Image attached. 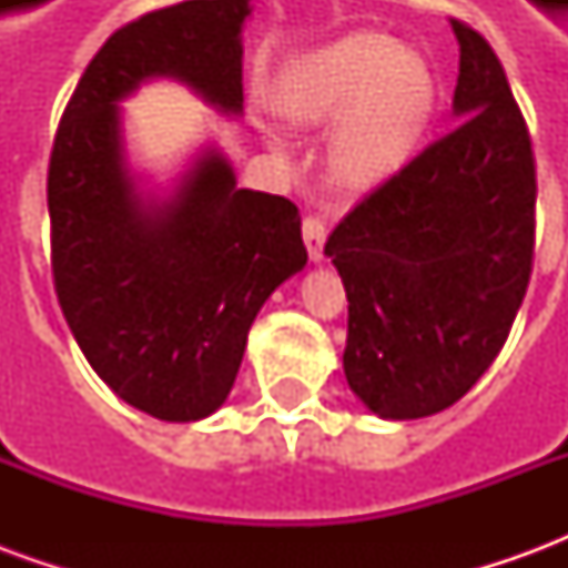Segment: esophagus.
<instances>
[{
    "label": "esophagus",
    "instance_id": "obj_1",
    "mask_svg": "<svg viewBox=\"0 0 568 568\" xmlns=\"http://www.w3.org/2000/svg\"><path fill=\"white\" fill-rule=\"evenodd\" d=\"M304 243H307V252L313 261H322V246H325V234H328V224L322 219L320 212H310L304 215Z\"/></svg>",
    "mask_w": 568,
    "mask_h": 568
}]
</instances>
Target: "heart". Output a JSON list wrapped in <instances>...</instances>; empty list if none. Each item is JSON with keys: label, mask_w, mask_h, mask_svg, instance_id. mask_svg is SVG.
Returning a JSON list of instances; mask_svg holds the SVG:
<instances>
[{"label": "heart", "mask_w": 568, "mask_h": 568, "mask_svg": "<svg viewBox=\"0 0 568 568\" xmlns=\"http://www.w3.org/2000/svg\"><path fill=\"white\" fill-rule=\"evenodd\" d=\"M280 109L304 124L349 111L328 145V170L341 185L371 187L414 149L432 109V75L393 39L358 32L288 69Z\"/></svg>", "instance_id": "heart-1"}]
</instances>
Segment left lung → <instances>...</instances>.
Instances as JSON below:
<instances>
[{"label":"left lung","mask_w":568,"mask_h":568,"mask_svg":"<svg viewBox=\"0 0 568 568\" xmlns=\"http://www.w3.org/2000/svg\"><path fill=\"white\" fill-rule=\"evenodd\" d=\"M463 118L325 243L349 301V389L386 419L456 405L493 365L536 258V154L499 57L450 18Z\"/></svg>","instance_id":"1"}]
</instances>
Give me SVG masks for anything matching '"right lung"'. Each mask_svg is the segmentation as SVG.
Masks as SVG:
<instances>
[{
    "mask_svg": "<svg viewBox=\"0 0 568 568\" xmlns=\"http://www.w3.org/2000/svg\"><path fill=\"white\" fill-rule=\"evenodd\" d=\"M246 18L248 0H187L112 32L69 97L48 163L60 310L109 389L170 423L222 407L252 322L307 264V246L295 203L236 187L215 151L170 203L145 210L115 103L151 75H173L240 112Z\"/></svg>",
    "mask_w": 568,
    "mask_h": 568,
    "instance_id": "1",
    "label": "right lung"
}]
</instances>
